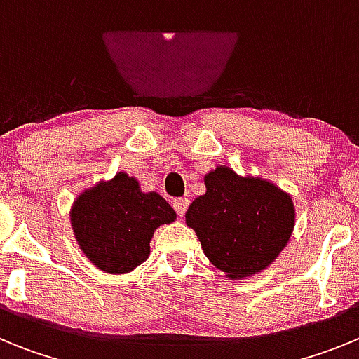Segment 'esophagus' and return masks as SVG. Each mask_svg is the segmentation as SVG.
<instances>
[{
  "label": "esophagus",
  "mask_w": 359,
  "mask_h": 359,
  "mask_svg": "<svg viewBox=\"0 0 359 359\" xmlns=\"http://www.w3.org/2000/svg\"><path fill=\"white\" fill-rule=\"evenodd\" d=\"M189 205H190L189 198H176L172 201V207H174V210H176L177 215H185Z\"/></svg>",
  "instance_id": "34e87169"
}]
</instances>
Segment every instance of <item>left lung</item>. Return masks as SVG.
<instances>
[{
    "label": "left lung",
    "mask_w": 359,
    "mask_h": 359,
    "mask_svg": "<svg viewBox=\"0 0 359 359\" xmlns=\"http://www.w3.org/2000/svg\"><path fill=\"white\" fill-rule=\"evenodd\" d=\"M207 192L187 210L208 261L230 278L268 268L294 228L293 199L268 180L239 176L219 165L205 176Z\"/></svg>",
    "instance_id": "8db88e82"
}]
</instances>
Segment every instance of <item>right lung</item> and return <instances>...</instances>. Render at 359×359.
<instances>
[{"label":"right lung","instance_id":"add662e5","mask_svg":"<svg viewBox=\"0 0 359 359\" xmlns=\"http://www.w3.org/2000/svg\"><path fill=\"white\" fill-rule=\"evenodd\" d=\"M84 255L106 273H129L147 261L152 233L170 224L176 212L156 192H142L136 177L118 172L84 190L69 210Z\"/></svg>","mask_w":359,"mask_h":359}]
</instances>
